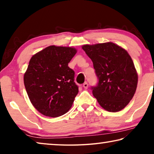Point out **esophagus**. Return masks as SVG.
Segmentation results:
<instances>
[{
  "instance_id": "34e87169",
  "label": "esophagus",
  "mask_w": 154,
  "mask_h": 154,
  "mask_svg": "<svg viewBox=\"0 0 154 154\" xmlns=\"http://www.w3.org/2000/svg\"><path fill=\"white\" fill-rule=\"evenodd\" d=\"M83 88H85V89H87V88H88V83H87V82H85V83H83Z\"/></svg>"
}]
</instances>
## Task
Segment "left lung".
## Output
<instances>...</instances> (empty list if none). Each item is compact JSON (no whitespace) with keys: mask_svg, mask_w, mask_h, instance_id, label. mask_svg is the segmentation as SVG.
<instances>
[{"mask_svg":"<svg viewBox=\"0 0 154 154\" xmlns=\"http://www.w3.org/2000/svg\"><path fill=\"white\" fill-rule=\"evenodd\" d=\"M82 49L92 60L98 82L92 93L103 109L121 111L136 92L138 75L131 57L121 47L108 42L84 45Z\"/></svg>","mask_w":154,"mask_h":154,"instance_id":"1","label":"left lung"}]
</instances>
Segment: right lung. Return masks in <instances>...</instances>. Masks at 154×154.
Returning a JSON list of instances; mask_svg holds the SVG:
<instances>
[{
	"label": "right lung",
	"instance_id": "1",
	"mask_svg": "<svg viewBox=\"0 0 154 154\" xmlns=\"http://www.w3.org/2000/svg\"><path fill=\"white\" fill-rule=\"evenodd\" d=\"M76 53L73 48L51 45L30 60L25 88L31 103L44 116L56 118L71 109L79 89L68 64Z\"/></svg>",
	"mask_w": 154,
	"mask_h": 154
}]
</instances>
